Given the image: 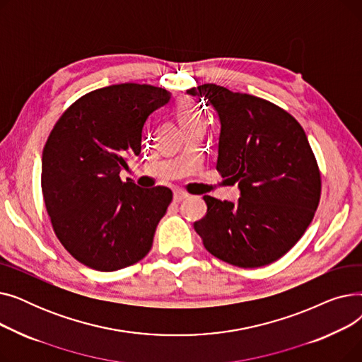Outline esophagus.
I'll return each mask as SVG.
<instances>
[{"label": "esophagus", "mask_w": 362, "mask_h": 362, "mask_svg": "<svg viewBox=\"0 0 362 362\" xmlns=\"http://www.w3.org/2000/svg\"><path fill=\"white\" fill-rule=\"evenodd\" d=\"M189 195L185 192V191H179V189H177V191H175V194H173V199L176 201V202H180V201H183L185 198H187Z\"/></svg>", "instance_id": "1"}]
</instances>
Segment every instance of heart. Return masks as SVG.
<instances>
[{"label":"heart","mask_w":362,"mask_h":362,"mask_svg":"<svg viewBox=\"0 0 362 362\" xmlns=\"http://www.w3.org/2000/svg\"><path fill=\"white\" fill-rule=\"evenodd\" d=\"M177 119L180 122L182 126L191 123L194 120H198V119H202V114L201 111L189 101H182L177 107Z\"/></svg>","instance_id":"b5f03b06"}]
</instances>
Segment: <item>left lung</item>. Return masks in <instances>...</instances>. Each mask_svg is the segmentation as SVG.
I'll use <instances>...</instances> for the list:
<instances>
[{"label": "left lung", "instance_id": "left-lung-1", "mask_svg": "<svg viewBox=\"0 0 362 362\" xmlns=\"http://www.w3.org/2000/svg\"><path fill=\"white\" fill-rule=\"evenodd\" d=\"M186 92L217 111V170L240 191L236 204L205 195L195 232L208 252L238 267L274 262L305 233L320 202V170L305 132L288 111L254 95L214 83Z\"/></svg>", "mask_w": 362, "mask_h": 362}]
</instances>
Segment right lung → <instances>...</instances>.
Returning <instances> with one entry per match:
<instances>
[{
    "label": "right lung",
    "instance_id": "add662e5",
    "mask_svg": "<svg viewBox=\"0 0 362 362\" xmlns=\"http://www.w3.org/2000/svg\"><path fill=\"white\" fill-rule=\"evenodd\" d=\"M171 100L163 88L120 83L70 105L42 152V195L52 229L86 267L116 272L151 250L173 194L165 186L122 182L127 157L139 156L144 126Z\"/></svg>",
    "mask_w": 362,
    "mask_h": 362
}]
</instances>
